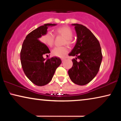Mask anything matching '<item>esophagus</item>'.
Wrapping results in <instances>:
<instances>
[{
  "label": "esophagus",
  "mask_w": 121,
  "mask_h": 121,
  "mask_svg": "<svg viewBox=\"0 0 121 121\" xmlns=\"http://www.w3.org/2000/svg\"><path fill=\"white\" fill-rule=\"evenodd\" d=\"M61 60H62V62H64V61L65 60V58H63L61 59Z\"/></svg>",
  "instance_id": "esophagus-1"
}]
</instances>
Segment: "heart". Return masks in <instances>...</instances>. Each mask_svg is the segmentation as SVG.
Listing matches in <instances>:
<instances>
[{"instance_id":"obj_1","label":"heart","mask_w":121,"mask_h":121,"mask_svg":"<svg viewBox=\"0 0 121 121\" xmlns=\"http://www.w3.org/2000/svg\"><path fill=\"white\" fill-rule=\"evenodd\" d=\"M56 32L58 34H60L65 38L66 44L70 45L72 43L71 39H72L73 34L70 28L67 26L59 27L57 29ZM54 40V35L51 31H48L43 36L42 41L47 44L50 46H53ZM68 48L66 47H56L52 51V54L54 56L58 57H63L67 53Z\"/></svg>"}]
</instances>
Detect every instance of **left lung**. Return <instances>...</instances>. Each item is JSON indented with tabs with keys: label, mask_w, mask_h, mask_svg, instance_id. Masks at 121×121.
<instances>
[{
	"label": "left lung",
	"mask_w": 121,
	"mask_h": 121,
	"mask_svg": "<svg viewBox=\"0 0 121 121\" xmlns=\"http://www.w3.org/2000/svg\"><path fill=\"white\" fill-rule=\"evenodd\" d=\"M72 25L75 28L77 40L69 56L77 57L72 59L73 67L68 70V74L74 84L84 85L90 82L99 72L102 59L101 48L99 41L86 27L78 24Z\"/></svg>",
	"instance_id": "left-lung-1"
}]
</instances>
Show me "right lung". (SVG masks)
Masks as SVG:
<instances>
[{
    "label": "right lung",
    "instance_id": "1",
    "mask_svg": "<svg viewBox=\"0 0 121 121\" xmlns=\"http://www.w3.org/2000/svg\"><path fill=\"white\" fill-rule=\"evenodd\" d=\"M57 25L46 24L28 34L22 43L20 60L23 70L28 79L37 86H44L52 80L56 69L62 63L59 58L53 57L46 60L43 56L50 51L39 41L47 32L48 27Z\"/></svg>",
    "mask_w": 121,
    "mask_h": 121
}]
</instances>
